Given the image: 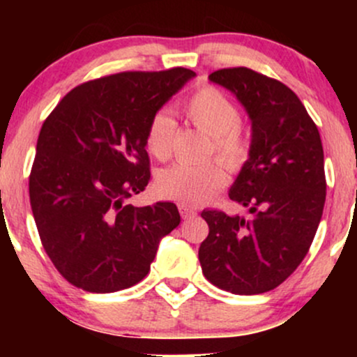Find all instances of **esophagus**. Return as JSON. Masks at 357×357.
<instances>
[{
	"label": "esophagus",
	"instance_id": "34e87169",
	"mask_svg": "<svg viewBox=\"0 0 357 357\" xmlns=\"http://www.w3.org/2000/svg\"><path fill=\"white\" fill-rule=\"evenodd\" d=\"M178 210H179V213H181V216H183L184 220L195 218V216L198 215L195 208H191L190 204H184V203H179V204H178Z\"/></svg>",
	"mask_w": 357,
	"mask_h": 357
}]
</instances>
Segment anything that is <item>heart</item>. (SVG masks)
<instances>
[{"label":"heart","mask_w":357,"mask_h":357,"mask_svg":"<svg viewBox=\"0 0 357 357\" xmlns=\"http://www.w3.org/2000/svg\"><path fill=\"white\" fill-rule=\"evenodd\" d=\"M190 122L213 137L215 153L230 166H238L248 155V141L241 132L240 110L230 97L215 87H203L184 102ZM176 136V121L165 110L151 117L146 129V147L159 161L171 155ZM227 184V173L220 162L203 165L178 162L158 176V186L165 196L188 204L211 199Z\"/></svg>","instance_id":"heart-1"}]
</instances>
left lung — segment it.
<instances>
[{
  "mask_svg": "<svg viewBox=\"0 0 357 357\" xmlns=\"http://www.w3.org/2000/svg\"><path fill=\"white\" fill-rule=\"evenodd\" d=\"M210 80L231 90L252 119L250 159L230 190L252 218L203 211L210 233L199 247L203 275L221 290L255 296L296 272L326 203L324 151L315 122L285 84L247 67Z\"/></svg>",
  "mask_w": 357,
  "mask_h": 357,
  "instance_id": "obj_1",
  "label": "left lung"
}]
</instances>
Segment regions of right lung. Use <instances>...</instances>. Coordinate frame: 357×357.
I'll return each instance as SVG.
<instances>
[{"label":"right lung","instance_id":"obj_1","mask_svg":"<svg viewBox=\"0 0 357 357\" xmlns=\"http://www.w3.org/2000/svg\"><path fill=\"white\" fill-rule=\"evenodd\" d=\"M192 77L183 67L100 77L72 89L45 119L30 204L45 252L72 285L93 294L136 285L181 221L174 203L126 199L151 179V117Z\"/></svg>","mask_w":357,"mask_h":357}]
</instances>
